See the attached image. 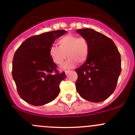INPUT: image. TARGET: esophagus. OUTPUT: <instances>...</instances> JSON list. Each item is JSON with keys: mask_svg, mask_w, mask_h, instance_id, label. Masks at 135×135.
I'll return each mask as SVG.
<instances>
[{"mask_svg": "<svg viewBox=\"0 0 135 135\" xmlns=\"http://www.w3.org/2000/svg\"><path fill=\"white\" fill-rule=\"evenodd\" d=\"M70 71H71V70H66L65 71V73H66V75H67V74L69 73Z\"/></svg>", "mask_w": 135, "mask_h": 135, "instance_id": "34e87169", "label": "esophagus"}]
</instances>
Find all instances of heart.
Returning a JSON list of instances; mask_svg holds the SVG:
<instances>
[{"label":"heart","mask_w":135,"mask_h":135,"mask_svg":"<svg viewBox=\"0 0 135 135\" xmlns=\"http://www.w3.org/2000/svg\"><path fill=\"white\" fill-rule=\"evenodd\" d=\"M59 47L52 46L50 55L52 60L58 65H61L66 59L63 68H73L77 64L83 63L88 59L89 53V45L84 37H78L74 35H67L58 41Z\"/></svg>","instance_id":"1"}]
</instances>
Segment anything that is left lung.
I'll use <instances>...</instances> for the list:
<instances>
[{
  "instance_id": "obj_1",
  "label": "left lung",
  "mask_w": 135,
  "mask_h": 135,
  "mask_svg": "<svg viewBox=\"0 0 135 135\" xmlns=\"http://www.w3.org/2000/svg\"><path fill=\"white\" fill-rule=\"evenodd\" d=\"M89 45L84 63L75 69L76 89L82 98L92 102L106 100L114 92L121 72V58L111 38L93 29L76 30Z\"/></svg>"
}]
</instances>
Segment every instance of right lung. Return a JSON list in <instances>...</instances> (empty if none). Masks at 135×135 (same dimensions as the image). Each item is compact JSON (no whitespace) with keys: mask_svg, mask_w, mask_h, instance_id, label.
I'll return each instance as SVG.
<instances>
[{"mask_svg":"<svg viewBox=\"0 0 135 135\" xmlns=\"http://www.w3.org/2000/svg\"><path fill=\"white\" fill-rule=\"evenodd\" d=\"M66 33L60 30L32 36L15 51L12 76L18 95L28 104L42 105L59 95V85L66 74L56 69L50 50L55 39Z\"/></svg>","mask_w":135,"mask_h":135,"instance_id":"obj_1","label":"right lung"}]
</instances>
